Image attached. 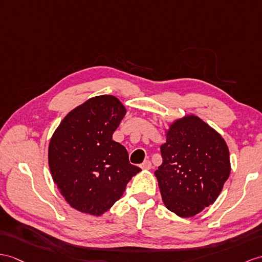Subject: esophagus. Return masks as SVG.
<instances>
[{
    "mask_svg": "<svg viewBox=\"0 0 262 262\" xmlns=\"http://www.w3.org/2000/svg\"><path fill=\"white\" fill-rule=\"evenodd\" d=\"M140 167H141L142 170H149L151 169V162L149 160H145L141 165H140Z\"/></svg>",
    "mask_w": 262,
    "mask_h": 262,
    "instance_id": "1",
    "label": "esophagus"
}]
</instances>
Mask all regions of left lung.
Wrapping results in <instances>:
<instances>
[{"instance_id":"8db88e82","label":"left lung","mask_w":262,"mask_h":262,"mask_svg":"<svg viewBox=\"0 0 262 262\" xmlns=\"http://www.w3.org/2000/svg\"><path fill=\"white\" fill-rule=\"evenodd\" d=\"M162 164L155 172L164 206L181 218L214 203L231 171L229 148L213 127L194 114L164 130Z\"/></svg>"}]
</instances>
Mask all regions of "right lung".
<instances>
[{"label":"right lung","instance_id":"1","mask_svg":"<svg viewBox=\"0 0 262 262\" xmlns=\"http://www.w3.org/2000/svg\"><path fill=\"white\" fill-rule=\"evenodd\" d=\"M126 114L110 94L97 95L70 111L49 143V167L57 190L78 211L100 216L121 196L141 169L112 140Z\"/></svg>","mask_w":262,"mask_h":262}]
</instances>
